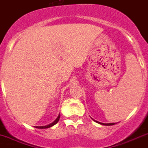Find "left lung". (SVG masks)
I'll return each mask as SVG.
<instances>
[{
  "instance_id": "left-lung-1",
  "label": "left lung",
  "mask_w": 148,
  "mask_h": 148,
  "mask_svg": "<svg viewBox=\"0 0 148 148\" xmlns=\"http://www.w3.org/2000/svg\"><path fill=\"white\" fill-rule=\"evenodd\" d=\"M93 121H94V120H93ZM96 122L98 123L101 124V125H114V124H115V123H103L98 122V121H96Z\"/></svg>"
}]
</instances>
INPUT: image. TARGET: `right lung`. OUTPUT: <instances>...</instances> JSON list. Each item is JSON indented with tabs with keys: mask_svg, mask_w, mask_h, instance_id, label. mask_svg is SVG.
Masks as SVG:
<instances>
[{
	"mask_svg": "<svg viewBox=\"0 0 148 148\" xmlns=\"http://www.w3.org/2000/svg\"><path fill=\"white\" fill-rule=\"evenodd\" d=\"M59 119H60V114H59L58 117L56 118V120H55V121H54L53 123H52L49 124V125H45V126H35V127H36V128H49V127H52V125H54L55 124L57 123L58 122Z\"/></svg>",
	"mask_w": 148,
	"mask_h": 148,
	"instance_id": "add662e5",
	"label": "right lung"
}]
</instances>
